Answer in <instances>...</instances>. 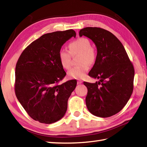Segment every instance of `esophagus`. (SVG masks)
Returning <instances> with one entry per match:
<instances>
[{
	"label": "esophagus",
	"mask_w": 147,
	"mask_h": 147,
	"mask_svg": "<svg viewBox=\"0 0 147 147\" xmlns=\"http://www.w3.org/2000/svg\"><path fill=\"white\" fill-rule=\"evenodd\" d=\"M77 83H78V85H80V84H82V80H78L77 82Z\"/></svg>",
	"instance_id": "esophagus-1"
}]
</instances>
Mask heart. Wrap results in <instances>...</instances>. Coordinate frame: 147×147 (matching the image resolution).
I'll use <instances>...</instances> for the list:
<instances>
[{
  "label": "heart",
  "mask_w": 147,
  "mask_h": 147,
  "mask_svg": "<svg viewBox=\"0 0 147 147\" xmlns=\"http://www.w3.org/2000/svg\"><path fill=\"white\" fill-rule=\"evenodd\" d=\"M69 52L61 49L59 52V59L61 64L65 69H69L71 66V55L80 54L78 63L80 64L68 71L67 76L71 79H82L88 71L89 64L95 61L96 53L92 47L90 40L85 38H80L72 42L69 45Z\"/></svg>",
  "instance_id": "1"
}]
</instances>
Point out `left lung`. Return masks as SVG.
<instances>
[{
	"label": "left lung",
	"instance_id": "left-lung-1",
	"mask_svg": "<svg viewBox=\"0 0 147 147\" xmlns=\"http://www.w3.org/2000/svg\"><path fill=\"white\" fill-rule=\"evenodd\" d=\"M79 35L91 39L97 50L88 75L100 80L95 83L83 82L88 89L86 107L96 116L111 117L123 109L132 94L133 64L121 42L109 31L86 27L80 31Z\"/></svg>",
	"mask_w": 147,
	"mask_h": 147
}]
</instances>
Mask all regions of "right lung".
<instances>
[{"label":"right lung","instance_id":"obj_1","mask_svg":"<svg viewBox=\"0 0 147 147\" xmlns=\"http://www.w3.org/2000/svg\"><path fill=\"white\" fill-rule=\"evenodd\" d=\"M73 30L43 35L22 52L16 65L15 93L30 116L52 124L64 117L67 100L75 89L76 80L58 85L65 72L59 52L64 43L76 37Z\"/></svg>","mask_w":147,"mask_h":147}]
</instances>
